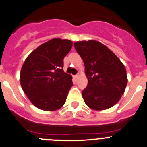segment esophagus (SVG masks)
<instances>
[{
	"label": "esophagus",
	"mask_w": 147,
	"mask_h": 147,
	"mask_svg": "<svg viewBox=\"0 0 147 147\" xmlns=\"http://www.w3.org/2000/svg\"><path fill=\"white\" fill-rule=\"evenodd\" d=\"M75 78L76 79V80H78V79L79 78V75H75Z\"/></svg>",
	"instance_id": "esophagus-1"
}]
</instances>
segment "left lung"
<instances>
[{
    "label": "left lung",
    "mask_w": 147,
    "mask_h": 147,
    "mask_svg": "<svg viewBox=\"0 0 147 147\" xmlns=\"http://www.w3.org/2000/svg\"><path fill=\"white\" fill-rule=\"evenodd\" d=\"M75 50L83 60L88 84L82 91L85 103L94 110L113 106L127 84L126 69L112 51L98 41H77Z\"/></svg>",
    "instance_id": "obj_1"
}]
</instances>
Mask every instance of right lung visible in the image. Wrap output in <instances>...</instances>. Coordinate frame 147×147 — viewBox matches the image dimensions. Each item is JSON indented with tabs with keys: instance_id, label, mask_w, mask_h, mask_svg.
<instances>
[{
	"instance_id": "obj_1",
	"label": "right lung",
	"mask_w": 147,
	"mask_h": 147,
	"mask_svg": "<svg viewBox=\"0 0 147 147\" xmlns=\"http://www.w3.org/2000/svg\"><path fill=\"white\" fill-rule=\"evenodd\" d=\"M72 46L69 40L53 38L36 48L24 61L21 86L38 109L55 111L65 103L73 83L72 76L63 71V59Z\"/></svg>"
}]
</instances>
